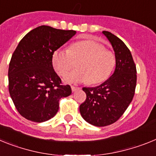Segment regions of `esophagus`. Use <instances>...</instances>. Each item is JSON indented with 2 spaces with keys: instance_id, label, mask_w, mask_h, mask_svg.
<instances>
[{
  "instance_id": "obj_1",
  "label": "esophagus",
  "mask_w": 156,
  "mask_h": 156,
  "mask_svg": "<svg viewBox=\"0 0 156 156\" xmlns=\"http://www.w3.org/2000/svg\"><path fill=\"white\" fill-rule=\"evenodd\" d=\"M71 88H72V90L73 91H76V90H80V87H75V86H71Z\"/></svg>"
}]
</instances>
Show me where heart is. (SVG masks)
I'll return each instance as SVG.
<instances>
[{"instance_id": "heart-1", "label": "heart", "mask_w": 156, "mask_h": 156, "mask_svg": "<svg viewBox=\"0 0 156 156\" xmlns=\"http://www.w3.org/2000/svg\"><path fill=\"white\" fill-rule=\"evenodd\" d=\"M80 62L79 69L72 72L65 78L69 83H87L96 84L105 80L115 65L112 51L94 41H81L70 46L69 50L58 49L54 52L52 63L58 73L64 76Z\"/></svg>"}]
</instances>
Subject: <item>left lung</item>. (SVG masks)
Instances as JSON below:
<instances>
[{
  "label": "left lung",
  "instance_id": "8db88e82",
  "mask_svg": "<svg viewBox=\"0 0 156 156\" xmlns=\"http://www.w3.org/2000/svg\"><path fill=\"white\" fill-rule=\"evenodd\" d=\"M102 34L115 52V71L99 86L83 88L87 98L80 105L84 120L96 126L112 124L122 116L133 100L137 83L136 66L127 47L110 32Z\"/></svg>",
  "mask_w": 156,
  "mask_h": 156
}]
</instances>
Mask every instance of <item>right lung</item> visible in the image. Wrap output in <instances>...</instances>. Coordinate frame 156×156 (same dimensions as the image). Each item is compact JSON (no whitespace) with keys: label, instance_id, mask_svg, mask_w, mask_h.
Here are the masks:
<instances>
[{"label":"right lung","instance_id":"1","mask_svg":"<svg viewBox=\"0 0 156 156\" xmlns=\"http://www.w3.org/2000/svg\"><path fill=\"white\" fill-rule=\"evenodd\" d=\"M76 33L41 26L29 32L14 51L8 90L16 109L28 120H49L58 111L59 100L71 94L69 85H62L54 70L52 56Z\"/></svg>","mask_w":156,"mask_h":156}]
</instances>
